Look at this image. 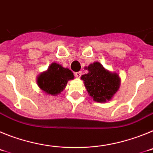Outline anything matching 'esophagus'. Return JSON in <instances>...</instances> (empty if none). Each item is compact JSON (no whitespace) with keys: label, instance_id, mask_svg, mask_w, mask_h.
I'll return each instance as SVG.
<instances>
[{"label":"esophagus","instance_id":"34e87169","mask_svg":"<svg viewBox=\"0 0 153 153\" xmlns=\"http://www.w3.org/2000/svg\"><path fill=\"white\" fill-rule=\"evenodd\" d=\"M81 75H82V72H81V71H79V72L75 73V76H76V77L79 78L81 76Z\"/></svg>","mask_w":153,"mask_h":153}]
</instances>
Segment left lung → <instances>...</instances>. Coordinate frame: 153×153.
<instances>
[{
	"mask_svg": "<svg viewBox=\"0 0 153 153\" xmlns=\"http://www.w3.org/2000/svg\"><path fill=\"white\" fill-rule=\"evenodd\" d=\"M86 69L89 73L82 76L81 79L90 97L99 102L109 100L120 87L119 76L105 70L99 62L92 63Z\"/></svg>",
	"mask_w": 153,
	"mask_h": 153,
	"instance_id": "1",
	"label": "left lung"
}]
</instances>
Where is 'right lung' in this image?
<instances>
[{"mask_svg":"<svg viewBox=\"0 0 153 153\" xmlns=\"http://www.w3.org/2000/svg\"><path fill=\"white\" fill-rule=\"evenodd\" d=\"M73 72L61 65L53 63L46 72L37 77V84L43 91L50 95L59 94L66 87L67 81L73 79Z\"/></svg>","mask_w":153,"mask_h":153,"instance_id":"add662e5","label":"right lung"}]
</instances>
